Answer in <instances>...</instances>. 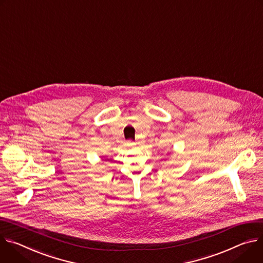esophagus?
<instances>
[{"instance_id": "34e87169", "label": "esophagus", "mask_w": 263, "mask_h": 263, "mask_svg": "<svg viewBox=\"0 0 263 263\" xmlns=\"http://www.w3.org/2000/svg\"><path fill=\"white\" fill-rule=\"evenodd\" d=\"M127 145H129V146H133V145H135V142L129 140V141H127Z\"/></svg>"}]
</instances>
